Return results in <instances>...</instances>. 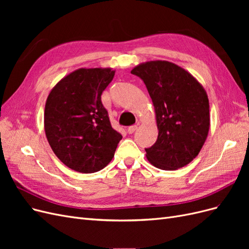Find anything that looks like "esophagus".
<instances>
[{"mask_svg":"<svg viewBox=\"0 0 249 249\" xmlns=\"http://www.w3.org/2000/svg\"><path fill=\"white\" fill-rule=\"evenodd\" d=\"M137 125H132V126H129V127H127V133H129V134H133L135 131H136L137 130Z\"/></svg>","mask_w":249,"mask_h":249,"instance_id":"1","label":"esophagus"}]
</instances>
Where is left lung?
I'll use <instances>...</instances> for the list:
<instances>
[{
	"label": "left lung",
	"instance_id": "left-lung-1",
	"mask_svg": "<svg viewBox=\"0 0 249 249\" xmlns=\"http://www.w3.org/2000/svg\"><path fill=\"white\" fill-rule=\"evenodd\" d=\"M144 82L155 108L159 133L145 148L148 162L163 170H176L197 157L210 129V106L205 88L175 63L155 60L131 71Z\"/></svg>",
	"mask_w": 249,
	"mask_h": 249
}]
</instances>
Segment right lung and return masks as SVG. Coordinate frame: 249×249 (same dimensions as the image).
Masks as SVG:
<instances>
[{
  "label": "right lung",
  "instance_id": "1",
  "mask_svg": "<svg viewBox=\"0 0 249 249\" xmlns=\"http://www.w3.org/2000/svg\"><path fill=\"white\" fill-rule=\"evenodd\" d=\"M111 67L79 69L52 88L44 107V132L67 167L100 171L111 162L123 136L111 126L101 95L114 78Z\"/></svg>",
  "mask_w": 249,
  "mask_h": 249
}]
</instances>
